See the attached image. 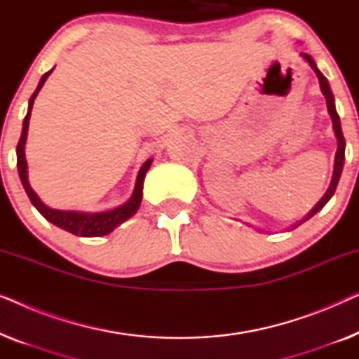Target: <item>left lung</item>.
Returning <instances> with one entry per match:
<instances>
[{
	"label": "left lung",
	"instance_id": "1",
	"mask_svg": "<svg viewBox=\"0 0 359 359\" xmlns=\"http://www.w3.org/2000/svg\"><path fill=\"white\" fill-rule=\"evenodd\" d=\"M302 57L306 58L309 62V65L313 68V72L317 73V78L318 81H320V90L323 93V96H325V101H327V107H328V112H330V117H332V122H333V130H335V135H337V140H338V149H337V155H335V168H333V176H332V183H330V188L325 194H323V198L318 201L316 208H313L311 212H309L304 220H301L296 227H299L302 222H306L307 219H311L313 214H317L318 210H320L323 205L328 203V199L332 198L333 193H335L337 189V184H338V180H340V175H341V170H343V161H345V137H343V132H341V126H340V117H338V112L335 109V101H333V95H332V90L330 86H328V81L327 78L322 75L320 70H318L316 62L312 60V57L309 55V53H302Z\"/></svg>",
	"mask_w": 359,
	"mask_h": 359
}]
</instances>
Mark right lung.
Wrapping results in <instances>:
<instances>
[{
	"label": "right lung",
	"mask_w": 359,
	"mask_h": 359,
	"mask_svg": "<svg viewBox=\"0 0 359 359\" xmlns=\"http://www.w3.org/2000/svg\"><path fill=\"white\" fill-rule=\"evenodd\" d=\"M50 73H52V70L47 72L46 75L41 78V81H39V85H37V90L34 91L31 100H29V109H27L26 117H24L21 139H19L18 147H16L19 178H21V181H22V186H24V189H26L31 203L36 205V209L48 220V222H52L53 225H57V227L67 230V232L80 235V237H101V235L112 232L117 225L122 224L124 220L129 219L130 215H134L137 212V209H139V205L142 203V189H144L145 173L150 168L151 158L147 160L144 166L140 168L139 176H137L134 194H132V198L127 201L124 205H121V208L107 210V212H97V214L75 212V210H57V209L47 208V205L43 204L41 199H39V196L34 193V189L31 188V184H29V181H27V163H26V155H24V145H26L29 119H31L34 100H36L37 93L41 91V88L43 86V83H46V80Z\"/></svg>",
	"instance_id": "1"
}]
</instances>
